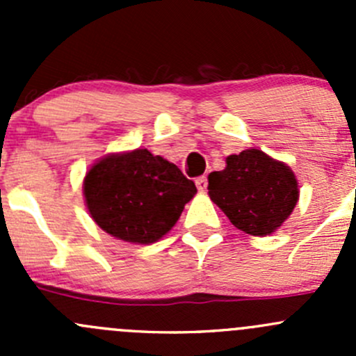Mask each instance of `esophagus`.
Returning a JSON list of instances; mask_svg holds the SVG:
<instances>
[{"mask_svg": "<svg viewBox=\"0 0 356 356\" xmlns=\"http://www.w3.org/2000/svg\"><path fill=\"white\" fill-rule=\"evenodd\" d=\"M207 186H208V179L204 177V175H201V177L196 179V188H198L200 191H204V189H207Z\"/></svg>", "mask_w": 356, "mask_h": 356, "instance_id": "obj_1", "label": "esophagus"}]
</instances>
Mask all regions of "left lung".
Returning a JSON list of instances; mask_svg holds the SVG:
<instances>
[{
    "label": "left lung",
    "mask_w": 356,
    "mask_h": 356,
    "mask_svg": "<svg viewBox=\"0 0 356 356\" xmlns=\"http://www.w3.org/2000/svg\"><path fill=\"white\" fill-rule=\"evenodd\" d=\"M227 167L208 175V195L231 224L251 236L282 225L298 201V182L288 165L260 149L227 156Z\"/></svg>",
    "instance_id": "left-lung-1"
}]
</instances>
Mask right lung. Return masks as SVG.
<instances>
[{"instance_id":"1","label":"right lung","mask_w":356,"mask_h":356,"mask_svg":"<svg viewBox=\"0 0 356 356\" xmlns=\"http://www.w3.org/2000/svg\"><path fill=\"white\" fill-rule=\"evenodd\" d=\"M195 193V182L177 165L148 149L103 158L84 179L86 203L96 224L138 245L163 238Z\"/></svg>"}]
</instances>
